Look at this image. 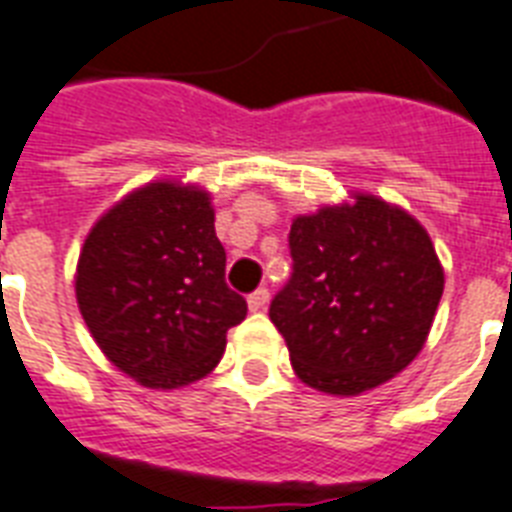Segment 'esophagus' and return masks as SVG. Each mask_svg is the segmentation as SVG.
Instances as JSON below:
<instances>
[{
  "mask_svg": "<svg viewBox=\"0 0 512 512\" xmlns=\"http://www.w3.org/2000/svg\"><path fill=\"white\" fill-rule=\"evenodd\" d=\"M267 301H269L267 288H256L251 296H248V306H251V312H261V309L267 306Z\"/></svg>",
  "mask_w": 512,
  "mask_h": 512,
  "instance_id": "esophagus-1",
  "label": "esophagus"
}]
</instances>
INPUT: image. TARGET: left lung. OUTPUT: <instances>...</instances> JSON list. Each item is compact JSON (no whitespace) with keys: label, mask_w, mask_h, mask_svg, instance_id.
<instances>
[{"label":"left lung","mask_w":512,"mask_h":512,"mask_svg":"<svg viewBox=\"0 0 512 512\" xmlns=\"http://www.w3.org/2000/svg\"><path fill=\"white\" fill-rule=\"evenodd\" d=\"M290 280L269 304L306 386L357 396L423 349L444 293L428 232L375 195L290 224Z\"/></svg>","instance_id":"8db88e82"}]
</instances>
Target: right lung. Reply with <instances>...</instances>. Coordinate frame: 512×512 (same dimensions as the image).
Segmentation results:
<instances>
[{
    "instance_id": "right-lung-1",
    "label": "right lung",
    "mask_w": 512,
    "mask_h": 512,
    "mask_svg": "<svg viewBox=\"0 0 512 512\" xmlns=\"http://www.w3.org/2000/svg\"><path fill=\"white\" fill-rule=\"evenodd\" d=\"M208 192L153 182L89 232L76 269L81 317L102 354L147 388H179L219 365L248 304L224 280Z\"/></svg>"
}]
</instances>
